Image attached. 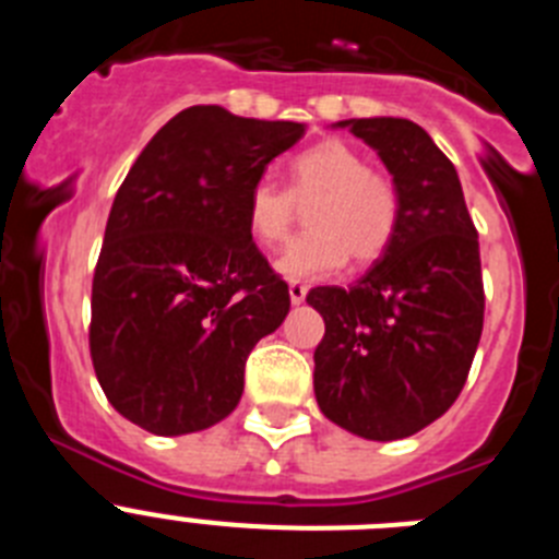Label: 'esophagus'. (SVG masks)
Masks as SVG:
<instances>
[{"instance_id":"esophagus-1","label":"esophagus","mask_w":559,"mask_h":559,"mask_svg":"<svg viewBox=\"0 0 559 559\" xmlns=\"http://www.w3.org/2000/svg\"><path fill=\"white\" fill-rule=\"evenodd\" d=\"M288 294H290V302H294V305H302V302H305V296H308V285L290 283V285H288Z\"/></svg>"}]
</instances>
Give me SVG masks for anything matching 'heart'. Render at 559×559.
Returning a JSON list of instances; mask_svg holds the SVG:
<instances>
[{"instance_id":"1","label":"heart","mask_w":559,"mask_h":559,"mask_svg":"<svg viewBox=\"0 0 559 559\" xmlns=\"http://www.w3.org/2000/svg\"><path fill=\"white\" fill-rule=\"evenodd\" d=\"M308 235L285 249L280 274L324 280L355 263H372L394 240L400 195L389 176L372 170L367 156L344 140L305 147L288 162V190L260 179L246 201V226L257 246L274 251L294 231L299 206H308Z\"/></svg>"}]
</instances>
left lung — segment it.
Here are the masks:
<instances>
[{
  "label": "left lung",
  "instance_id": "1",
  "mask_svg": "<svg viewBox=\"0 0 559 559\" xmlns=\"http://www.w3.org/2000/svg\"><path fill=\"white\" fill-rule=\"evenodd\" d=\"M378 151L400 195L394 240L349 288L322 285L313 389L335 426L374 442L431 426L462 392L484 328L478 231L456 167L417 122L341 120Z\"/></svg>",
  "mask_w": 559,
  "mask_h": 559
}]
</instances>
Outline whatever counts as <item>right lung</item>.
Masks as SVG:
<instances>
[{"mask_svg":"<svg viewBox=\"0 0 559 559\" xmlns=\"http://www.w3.org/2000/svg\"><path fill=\"white\" fill-rule=\"evenodd\" d=\"M302 122L221 106L179 111L145 145L108 212L88 349L108 403L159 437L235 412L246 358L288 316V285L246 226V201Z\"/></svg>","mask_w":559,"mask_h":559,"instance_id":"1","label":"right lung"}]
</instances>
